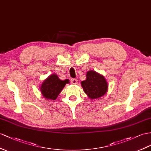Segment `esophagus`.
<instances>
[{
  "label": "esophagus",
  "mask_w": 151,
  "mask_h": 151,
  "mask_svg": "<svg viewBox=\"0 0 151 151\" xmlns=\"http://www.w3.org/2000/svg\"><path fill=\"white\" fill-rule=\"evenodd\" d=\"M71 82L72 84H76L77 83H78V80L76 79V78H73V79H71Z\"/></svg>",
  "instance_id": "1"
}]
</instances>
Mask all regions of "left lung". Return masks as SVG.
<instances>
[{
  "mask_svg": "<svg viewBox=\"0 0 151 151\" xmlns=\"http://www.w3.org/2000/svg\"><path fill=\"white\" fill-rule=\"evenodd\" d=\"M81 85L85 93L91 99L102 97L109 87L104 76L92 70L87 72L86 80L82 81Z\"/></svg>",
  "mask_w": 151,
  "mask_h": 151,
  "instance_id": "left-lung-1",
  "label": "left lung"
}]
</instances>
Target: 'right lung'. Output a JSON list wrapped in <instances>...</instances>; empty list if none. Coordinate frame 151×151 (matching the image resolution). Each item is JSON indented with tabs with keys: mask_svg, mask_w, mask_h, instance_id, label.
Wrapping results in <instances>:
<instances>
[{
	"mask_svg": "<svg viewBox=\"0 0 151 151\" xmlns=\"http://www.w3.org/2000/svg\"><path fill=\"white\" fill-rule=\"evenodd\" d=\"M68 83L69 80H60L56 74H52L42 83L40 87L41 94L46 99L55 100Z\"/></svg>",
	"mask_w": 151,
	"mask_h": 151,
	"instance_id": "right-lung-1",
	"label": "right lung"
}]
</instances>
